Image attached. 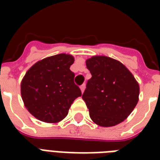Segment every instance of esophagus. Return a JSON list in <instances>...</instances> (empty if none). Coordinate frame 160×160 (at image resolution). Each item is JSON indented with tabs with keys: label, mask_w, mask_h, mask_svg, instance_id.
<instances>
[{
	"label": "esophagus",
	"mask_w": 160,
	"mask_h": 160,
	"mask_svg": "<svg viewBox=\"0 0 160 160\" xmlns=\"http://www.w3.org/2000/svg\"><path fill=\"white\" fill-rule=\"evenodd\" d=\"M85 89H86V84H82V85L80 86V90H81L82 92H84Z\"/></svg>",
	"instance_id": "obj_1"
}]
</instances>
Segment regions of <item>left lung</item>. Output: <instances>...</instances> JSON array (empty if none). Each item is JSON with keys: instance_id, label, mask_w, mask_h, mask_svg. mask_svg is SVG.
Listing matches in <instances>:
<instances>
[{"instance_id": "obj_1", "label": "left lung", "mask_w": 160, "mask_h": 160, "mask_svg": "<svg viewBox=\"0 0 160 160\" xmlns=\"http://www.w3.org/2000/svg\"><path fill=\"white\" fill-rule=\"evenodd\" d=\"M92 78L82 95L90 118L101 127L121 123L130 115L139 100L140 87L123 64L104 56L86 61Z\"/></svg>"}]
</instances>
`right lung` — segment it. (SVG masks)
<instances>
[{"mask_svg":"<svg viewBox=\"0 0 160 160\" xmlns=\"http://www.w3.org/2000/svg\"><path fill=\"white\" fill-rule=\"evenodd\" d=\"M73 62V56L58 54L38 61L26 72L20 85L21 97L34 118L48 123L61 122L81 96L69 69Z\"/></svg>","mask_w":160,"mask_h":160,"instance_id":"right-lung-1","label":"right lung"}]
</instances>
